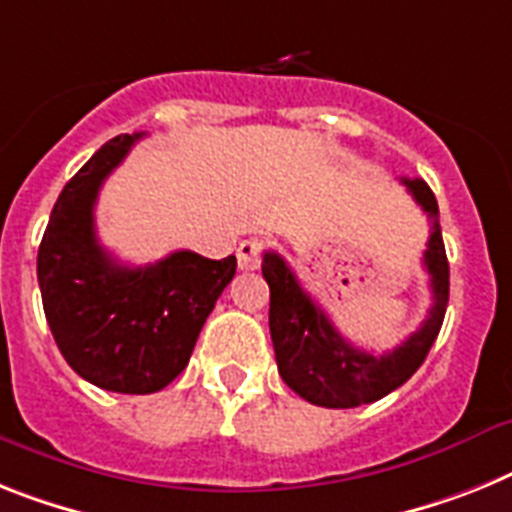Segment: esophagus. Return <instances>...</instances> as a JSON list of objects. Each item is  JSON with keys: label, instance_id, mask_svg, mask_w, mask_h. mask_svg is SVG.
I'll return each mask as SVG.
<instances>
[{"label": "esophagus", "instance_id": "esophagus-1", "mask_svg": "<svg viewBox=\"0 0 512 512\" xmlns=\"http://www.w3.org/2000/svg\"><path fill=\"white\" fill-rule=\"evenodd\" d=\"M236 263H239V270L260 268V263H263V242L260 239H244L236 247Z\"/></svg>", "mask_w": 512, "mask_h": 512}]
</instances>
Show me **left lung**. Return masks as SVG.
<instances>
[{
  "label": "left lung",
  "mask_w": 512,
  "mask_h": 512,
  "mask_svg": "<svg viewBox=\"0 0 512 512\" xmlns=\"http://www.w3.org/2000/svg\"><path fill=\"white\" fill-rule=\"evenodd\" d=\"M432 221L424 268L429 273L432 307L422 328L382 356L356 349L336 330L325 309L302 289L281 255L265 252L263 276L270 286V338L283 382L304 401L325 409H354L375 403L401 388L427 359L448 309L450 268L440 231V210L424 179H401Z\"/></svg>",
  "instance_id": "8db88e82"
}]
</instances>
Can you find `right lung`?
<instances>
[{
    "label": "right lung",
    "instance_id": "obj_1",
    "mask_svg": "<svg viewBox=\"0 0 512 512\" xmlns=\"http://www.w3.org/2000/svg\"><path fill=\"white\" fill-rule=\"evenodd\" d=\"M145 132L119 135L64 184L38 247V286L59 351L83 380L111 393L166 388L195 349L205 320L236 273L223 260L179 249L148 265H122L98 244L103 179Z\"/></svg>",
    "mask_w": 512,
    "mask_h": 512
}]
</instances>
